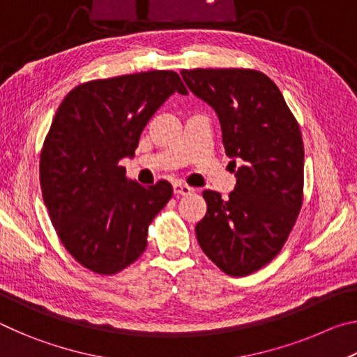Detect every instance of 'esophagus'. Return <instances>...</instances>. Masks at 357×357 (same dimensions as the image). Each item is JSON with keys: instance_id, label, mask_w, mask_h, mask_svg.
<instances>
[{"instance_id": "34e87169", "label": "esophagus", "mask_w": 357, "mask_h": 357, "mask_svg": "<svg viewBox=\"0 0 357 357\" xmlns=\"http://www.w3.org/2000/svg\"><path fill=\"white\" fill-rule=\"evenodd\" d=\"M173 190H174V193H176V195H189V193L193 192L190 185L181 183V181H176V183L173 184Z\"/></svg>"}]
</instances>
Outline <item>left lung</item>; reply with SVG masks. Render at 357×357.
<instances>
[{
	"label": "left lung",
	"mask_w": 357,
	"mask_h": 357,
	"mask_svg": "<svg viewBox=\"0 0 357 357\" xmlns=\"http://www.w3.org/2000/svg\"><path fill=\"white\" fill-rule=\"evenodd\" d=\"M190 91L214 108L222 142L238 168L228 198L204 190L198 244L223 273L249 275L277 257L302 206L304 143L277 84L253 69L181 70Z\"/></svg>",
	"instance_id": "obj_1"
}]
</instances>
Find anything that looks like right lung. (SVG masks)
Listing matches in <instances>:
<instances>
[{"label":"right lung","instance_id":"right-lung-1","mask_svg":"<svg viewBox=\"0 0 357 357\" xmlns=\"http://www.w3.org/2000/svg\"><path fill=\"white\" fill-rule=\"evenodd\" d=\"M173 93L187 94L173 70L91 80L66 96L52 121L40 151L42 198L66 250L96 274H116L142 255L149 223L173 195L168 181L143 187L119 165Z\"/></svg>","mask_w":357,"mask_h":357}]
</instances>
